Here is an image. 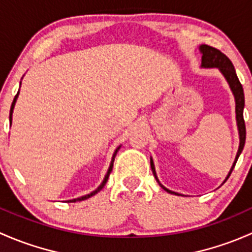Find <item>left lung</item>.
Returning a JSON list of instances; mask_svg holds the SVG:
<instances>
[{
    "label": "left lung",
    "mask_w": 252,
    "mask_h": 252,
    "mask_svg": "<svg viewBox=\"0 0 252 252\" xmlns=\"http://www.w3.org/2000/svg\"><path fill=\"white\" fill-rule=\"evenodd\" d=\"M199 51L201 53V68L209 69V68H217L221 71V74L224 76L225 81L228 82L229 85L230 91H232L233 95H234L235 99V119H237V126H238V133H239V148H238L237 155H235L234 162H233L232 167H230L229 172H228L227 177L225 180L223 181V183L229 178L230 173H232L233 168H234L235 164H237V160L239 158V155L242 154L244 145H245V138H246V128H245V121H244V105H245V98H244V90L242 84H240L239 79L237 76V72H235L234 66H233L232 62L229 61L225 54H223L221 51L219 49L211 47V46L207 45H200L199 46ZM150 166H152V171L153 175H154L155 180L157 182L159 183V186L161 187L164 190L167 191L170 194H175V195H182L180 193H176V191L170 190L166 187L162 186L160 183L159 178L157 176V171H155V166H154V161H153V158L150 157ZM222 183V184H223ZM221 184V186H222Z\"/></svg>",
    "instance_id": "1"
}]
</instances>
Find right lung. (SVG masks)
Masks as SVG:
<instances>
[{"instance_id":"right-lung-1","label":"right lung","mask_w":252,"mask_h":252,"mask_svg":"<svg viewBox=\"0 0 252 252\" xmlns=\"http://www.w3.org/2000/svg\"><path fill=\"white\" fill-rule=\"evenodd\" d=\"M20 84H22V81H20ZM18 95H19V91H18V93H17V94H15L14 99H13V103H12V105H10V111H9V124H10V125H12V116H13V110H14L15 103H17V99H18ZM120 148H121V145H119V147L116 148V149H115V152H114L113 157H111V161H110V165H109V168H108L107 173H105V176H104V180L102 181V183H100L99 186H98L97 188L94 189V190H93V191H91L90 194H86V195H84V196H80V198H76V199H71V200H68V203H76V201H82V200H86V199L91 198V196H93V195H95V194H97L98 191H100V190H102V189H103V187H104V186H105V183L108 182L109 175H110L111 170H113L114 159H115L116 154H118V152H119V149H120Z\"/></svg>"}]
</instances>
